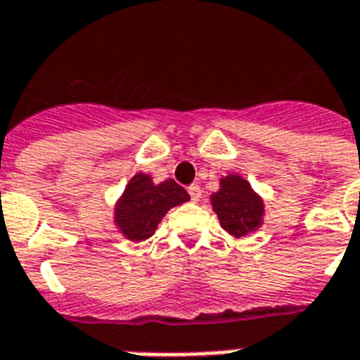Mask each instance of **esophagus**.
Here are the masks:
<instances>
[{"label":"esophagus","instance_id":"1","mask_svg":"<svg viewBox=\"0 0 360 360\" xmlns=\"http://www.w3.org/2000/svg\"><path fill=\"white\" fill-rule=\"evenodd\" d=\"M188 194H191L192 202H200V198H202V188L198 185L188 186Z\"/></svg>","mask_w":360,"mask_h":360}]
</instances>
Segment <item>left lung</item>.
I'll return each mask as SVG.
<instances>
[{
    "label": "left lung",
    "mask_w": 360,
    "mask_h": 360,
    "mask_svg": "<svg viewBox=\"0 0 360 360\" xmlns=\"http://www.w3.org/2000/svg\"><path fill=\"white\" fill-rule=\"evenodd\" d=\"M211 203L220 226L230 236L246 237L262 224V198L240 175H228L220 181V191L211 196Z\"/></svg>",
    "instance_id": "1"
}]
</instances>
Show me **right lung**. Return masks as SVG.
Masks as SVG:
<instances>
[{"mask_svg":"<svg viewBox=\"0 0 360 360\" xmlns=\"http://www.w3.org/2000/svg\"><path fill=\"white\" fill-rule=\"evenodd\" d=\"M191 200L188 192L174 179L155 185L146 174L134 175L115 207V224L130 240L151 237L168 209Z\"/></svg>","mask_w":360,"mask_h":360,"instance_id":"add662e5","label":"right lung"}]
</instances>
